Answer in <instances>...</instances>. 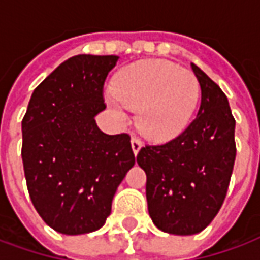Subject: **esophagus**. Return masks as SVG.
<instances>
[{
	"label": "esophagus",
	"mask_w": 260,
	"mask_h": 260,
	"mask_svg": "<svg viewBox=\"0 0 260 260\" xmlns=\"http://www.w3.org/2000/svg\"><path fill=\"white\" fill-rule=\"evenodd\" d=\"M131 146H132L134 153H135V155H138V152H139V150H141V148H142V142L139 141V138L134 136V138L131 139Z\"/></svg>",
	"instance_id": "1"
}]
</instances>
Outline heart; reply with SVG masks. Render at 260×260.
<instances>
[{"instance_id":"heart-1","label":"heart","mask_w":260,"mask_h":260,"mask_svg":"<svg viewBox=\"0 0 260 260\" xmlns=\"http://www.w3.org/2000/svg\"><path fill=\"white\" fill-rule=\"evenodd\" d=\"M199 95V81L190 70L172 61L146 59L117 74L107 101L122 119L124 108L138 111V125L143 135L163 142L186 128Z\"/></svg>"}]
</instances>
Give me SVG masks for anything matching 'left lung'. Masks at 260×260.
<instances>
[{"label": "left lung", "mask_w": 260, "mask_h": 260, "mask_svg": "<svg viewBox=\"0 0 260 260\" xmlns=\"http://www.w3.org/2000/svg\"><path fill=\"white\" fill-rule=\"evenodd\" d=\"M201 87L197 117L163 145H145L136 161L146 173L149 215L163 232L193 235L218 214L237 156L235 119L217 83L191 63Z\"/></svg>", "instance_id": "1"}]
</instances>
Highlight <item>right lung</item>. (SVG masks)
Listing matches in <instances>:
<instances>
[{
    "instance_id": "right-lung-1",
    "label": "right lung",
    "mask_w": 260,
    "mask_h": 260,
    "mask_svg": "<svg viewBox=\"0 0 260 260\" xmlns=\"http://www.w3.org/2000/svg\"><path fill=\"white\" fill-rule=\"evenodd\" d=\"M118 56L77 54L36 87L22 119L29 197L54 231H97L118 186L135 165L128 134L108 135L94 117L105 110L104 83Z\"/></svg>"
}]
</instances>
